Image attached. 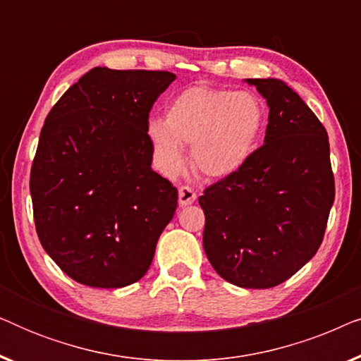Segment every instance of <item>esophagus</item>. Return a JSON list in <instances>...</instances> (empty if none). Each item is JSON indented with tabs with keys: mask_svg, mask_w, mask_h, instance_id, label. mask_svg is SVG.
Instances as JSON below:
<instances>
[{
	"mask_svg": "<svg viewBox=\"0 0 361 361\" xmlns=\"http://www.w3.org/2000/svg\"><path fill=\"white\" fill-rule=\"evenodd\" d=\"M195 199H197V194H195V190L192 189V187H189V185H182L180 187V189H179V204L182 207L194 204Z\"/></svg>",
	"mask_w": 361,
	"mask_h": 361,
	"instance_id": "esophagus-1",
	"label": "esophagus"
}]
</instances>
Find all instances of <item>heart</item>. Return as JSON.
Listing matches in <instances>:
<instances>
[{
  "label": "heart",
  "mask_w": 361,
  "mask_h": 361,
  "mask_svg": "<svg viewBox=\"0 0 361 361\" xmlns=\"http://www.w3.org/2000/svg\"><path fill=\"white\" fill-rule=\"evenodd\" d=\"M264 126L266 108L255 93L190 87L169 102L166 120L149 121L147 137L167 174L184 169L182 145H189L200 172L225 177L253 156Z\"/></svg>",
  "instance_id": "1"
}]
</instances>
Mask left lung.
Returning <instances> with one entry per match:
<instances>
[{
	"mask_svg": "<svg viewBox=\"0 0 361 361\" xmlns=\"http://www.w3.org/2000/svg\"><path fill=\"white\" fill-rule=\"evenodd\" d=\"M266 98L264 145L204 190V250L228 283L274 288L317 253L335 199L329 136L314 111L278 78H248Z\"/></svg>",
	"mask_w": 361,
	"mask_h": 361,
	"instance_id": "obj_1",
	"label": "left lung"
}]
</instances>
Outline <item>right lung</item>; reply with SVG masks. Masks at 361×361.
<instances>
[{"instance_id": "right-lung-1", "label": "right lung", "mask_w": 361, "mask_h": 361, "mask_svg": "<svg viewBox=\"0 0 361 361\" xmlns=\"http://www.w3.org/2000/svg\"><path fill=\"white\" fill-rule=\"evenodd\" d=\"M176 80L162 71L95 67L44 121L29 189L46 253L77 283L140 281L177 209V189L151 169L149 111Z\"/></svg>"}]
</instances>
